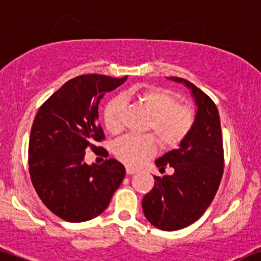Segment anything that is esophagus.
<instances>
[{"label":"esophagus","mask_w":261,"mask_h":261,"mask_svg":"<svg viewBox=\"0 0 261 261\" xmlns=\"http://www.w3.org/2000/svg\"><path fill=\"white\" fill-rule=\"evenodd\" d=\"M137 172V170L136 168H133V167H126V173L127 174H135Z\"/></svg>","instance_id":"1"}]
</instances>
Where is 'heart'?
Masks as SVG:
<instances>
[{
	"mask_svg": "<svg viewBox=\"0 0 261 261\" xmlns=\"http://www.w3.org/2000/svg\"><path fill=\"white\" fill-rule=\"evenodd\" d=\"M125 99L133 100L150 115L147 130H152L163 147H176L186 139L196 122V113L188 105L181 104L176 91L159 85L135 87L125 93ZM124 102L120 98L109 100L102 111L105 128L111 135L122 130ZM156 139L152 135L125 136L113 146V153L119 161L135 167L154 154Z\"/></svg>",
	"mask_w": 261,
	"mask_h": 261,
	"instance_id": "b5f03b06",
	"label": "heart"
}]
</instances>
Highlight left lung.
Returning <instances> with one entry per match:
<instances>
[{
  "label": "left lung",
  "mask_w": 261,
  "mask_h": 261,
  "mask_svg": "<svg viewBox=\"0 0 261 261\" xmlns=\"http://www.w3.org/2000/svg\"><path fill=\"white\" fill-rule=\"evenodd\" d=\"M168 79L183 83L191 90L197 105L196 122L178 148L156 160L161 172L166 166L174 172L153 176L154 186L142 199V211L153 227L173 231L191 225L210 207L223 176L224 153L219 113L213 100L188 80Z\"/></svg>",
  "instance_id": "8db88e82"
}]
</instances>
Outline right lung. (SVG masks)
<instances>
[{
  "label": "right lung",
  "instance_id": "right-lung-1",
  "mask_svg": "<svg viewBox=\"0 0 261 261\" xmlns=\"http://www.w3.org/2000/svg\"><path fill=\"white\" fill-rule=\"evenodd\" d=\"M124 78L85 74L68 80L39 108L31 128L28 165L33 187L45 207L59 218L79 223L107 210L125 178L114 159L89 166L85 152L108 156L96 147L105 139L98 122L100 99Z\"/></svg>",
  "mask_w": 261,
  "mask_h": 261
}]
</instances>
